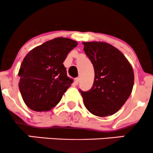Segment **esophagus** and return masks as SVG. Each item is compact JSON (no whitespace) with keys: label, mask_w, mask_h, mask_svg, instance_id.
Listing matches in <instances>:
<instances>
[{"label":"esophagus","mask_w":153,"mask_h":153,"mask_svg":"<svg viewBox=\"0 0 153 153\" xmlns=\"http://www.w3.org/2000/svg\"><path fill=\"white\" fill-rule=\"evenodd\" d=\"M79 81H80V78H76L75 79V83L76 85H78V83H79Z\"/></svg>","instance_id":"1"}]
</instances>
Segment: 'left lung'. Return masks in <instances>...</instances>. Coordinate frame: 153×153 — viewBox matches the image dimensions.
Instances as JSON below:
<instances>
[{"mask_svg":"<svg viewBox=\"0 0 153 153\" xmlns=\"http://www.w3.org/2000/svg\"><path fill=\"white\" fill-rule=\"evenodd\" d=\"M83 45L94 70L91 89L80 90L85 107L97 117L114 114L131 95L134 83L133 68L125 56L108 43L84 42Z\"/></svg>","mask_w":153,"mask_h":153,"instance_id":"left-lung-1","label":"left lung"}]
</instances>
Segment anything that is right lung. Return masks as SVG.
Here are the masks:
<instances>
[{
  "label": "right lung",
  "mask_w": 153,
  "mask_h": 153,
  "mask_svg": "<svg viewBox=\"0 0 153 153\" xmlns=\"http://www.w3.org/2000/svg\"><path fill=\"white\" fill-rule=\"evenodd\" d=\"M78 45L76 41L58 37L33 48L22 61L18 75L24 102L35 111H48L57 105L71 86L63 62Z\"/></svg>",
  "instance_id": "1"
}]
</instances>
